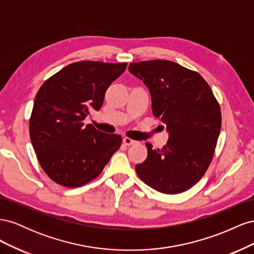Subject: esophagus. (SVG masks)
Returning <instances> with one entry per match:
<instances>
[{
	"label": "esophagus",
	"mask_w": 254,
	"mask_h": 254,
	"mask_svg": "<svg viewBox=\"0 0 254 254\" xmlns=\"http://www.w3.org/2000/svg\"><path fill=\"white\" fill-rule=\"evenodd\" d=\"M123 143H124L125 145H127V146H130V145H133V144H135L136 142L134 141V140H131V139H129V137H124V139H123Z\"/></svg>",
	"instance_id": "esophagus-1"
}]
</instances>
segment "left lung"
Returning a JSON list of instances; mask_svg holds the SVG:
<instances>
[{
  "label": "left lung",
  "mask_w": 254,
  "mask_h": 254,
  "mask_svg": "<svg viewBox=\"0 0 254 254\" xmlns=\"http://www.w3.org/2000/svg\"><path fill=\"white\" fill-rule=\"evenodd\" d=\"M128 70L148 88L152 114L168 133L162 148L152 149L146 143L148 156L135 172L161 193H182L210 165L221 128L219 105L200 75L173 61L132 63Z\"/></svg>",
  "instance_id": "1"
}]
</instances>
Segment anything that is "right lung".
Segmentation results:
<instances>
[{"label":"right lung","instance_id":"add662e5","mask_svg":"<svg viewBox=\"0 0 254 254\" xmlns=\"http://www.w3.org/2000/svg\"><path fill=\"white\" fill-rule=\"evenodd\" d=\"M127 64L79 61L45 81L36 94L29 134L38 161L60 186L78 188L101 174L122 144L120 134L83 124Z\"/></svg>","mask_w":254,"mask_h":254}]
</instances>
